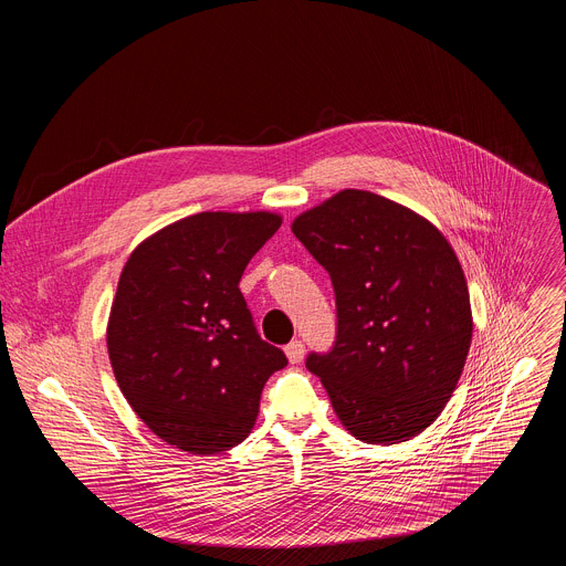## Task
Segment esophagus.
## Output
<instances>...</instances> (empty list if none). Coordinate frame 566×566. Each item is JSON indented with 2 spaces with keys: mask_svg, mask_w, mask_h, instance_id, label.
I'll list each match as a JSON object with an SVG mask.
<instances>
[{
  "mask_svg": "<svg viewBox=\"0 0 566 566\" xmlns=\"http://www.w3.org/2000/svg\"><path fill=\"white\" fill-rule=\"evenodd\" d=\"M284 352H286V358H289L293 365L302 363V358H304V345H302V340H291V343L284 347Z\"/></svg>",
  "mask_w": 566,
  "mask_h": 566,
  "instance_id": "obj_1",
  "label": "esophagus"
}]
</instances>
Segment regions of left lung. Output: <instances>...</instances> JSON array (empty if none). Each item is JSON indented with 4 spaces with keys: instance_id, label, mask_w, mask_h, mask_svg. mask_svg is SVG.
<instances>
[{
    "instance_id": "1",
    "label": "left lung",
    "mask_w": 566,
    "mask_h": 566,
    "mask_svg": "<svg viewBox=\"0 0 566 566\" xmlns=\"http://www.w3.org/2000/svg\"><path fill=\"white\" fill-rule=\"evenodd\" d=\"M291 230L334 284L336 343L306 367L340 423L365 443L421 434L450 400L472 338L468 284L446 237L367 190L338 192Z\"/></svg>"
}]
</instances>
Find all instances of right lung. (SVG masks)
Masks as SVG:
<instances>
[{"mask_svg":"<svg viewBox=\"0 0 566 566\" xmlns=\"http://www.w3.org/2000/svg\"><path fill=\"white\" fill-rule=\"evenodd\" d=\"M280 223L271 212H199L129 255L107 349L132 410L166 443L192 454L234 448L255 426L269 376L286 367L239 291Z\"/></svg>","mask_w":566,"mask_h":566,"instance_id":"right-lung-1","label":"right lung"}]
</instances>
